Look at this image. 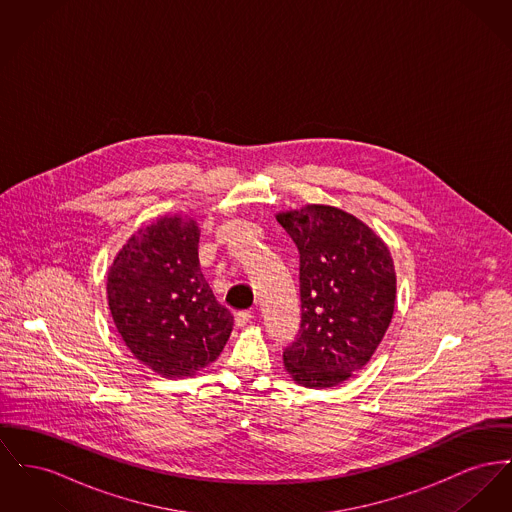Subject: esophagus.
<instances>
[{
  "label": "esophagus",
  "instance_id": "obj_1",
  "mask_svg": "<svg viewBox=\"0 0 512 512\" xmlns=\"http://www.w3.org/2000/svg\"><path fill=\"white\" fill-rule=\"evenodd\" d=\"M251 319H253V313H251V311H240V313H236V317H234V321H236L238 327H245L247 323H251Z\"/></svg>",
  "mask_w": 512,
  "mask_h": 512
}]
</instances>
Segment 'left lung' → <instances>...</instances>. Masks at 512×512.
Listing matches in <instances>:
<instances>
[{
	"label": "left lung",
	"mask_w": 512,
	"mask_h": 512,
	"mask_svg": "<svg viewBox=\"0 0 512 512\" xmlns=\"http://www.w3.org/2000/svg\"><path fill=\"white\" fill-rule=\"evenodd\" d=\"M276 220L300 251L301 325L284 367L301 387H336L371 360L391 325V251L360 218L331 205L278 212Z\"/></svg>",
	"instance_id": "8db88e82"
}]
</instances>
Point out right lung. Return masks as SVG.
<instances>
[{
  "instance_id": "obj_1",
  "label": "right lung",
  "mask_w": 512,
  "mask_h": 512,
  "mask_svg": "<svg viewBox=\"0 0 512 512\" xmlns=\"http://www.w3.org/2000/svg\"><path fill=\"white\" fill-rule=\"evenodd\" d=\"M199 224L164 214L123 243L106 294L129 352L168 379L197 375L224 350L234 317L199 265Z\"/></svg>"
}]
</instances>
